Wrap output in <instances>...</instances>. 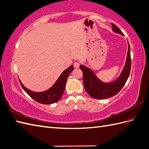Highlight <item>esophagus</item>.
<instances>
[{
	"label": "esophagus",
	"instance_id": "34e87169",
	"mask_svg": "<svg viewBox=\"0 0 149 149\" xmlns=\"http://www.w3.org/2000/svg\"><path fill=\"white\" fill-rule=\"evenodd\" d=\"M80 62H74V67L75 68H78L79 66H80Z\"/></svg>",
	"mask_w": 149,
	"mask_h": 149
}]
</instances>
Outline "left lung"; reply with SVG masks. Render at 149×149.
<instances>
[{"label": "left lung", "instance_id": "1", "mask_svg": "<svg viewBox=\"0 0 149 149\" xmlns=\"http://www.w3.org/2000/svg\"><path fill=\"white\" fill-rule=\"evenodd\" d=\"M113 31L124 35L117 25L111 24ZM131 67L130 47L128 42V52L126 62L120 77L111 83H104L99 79L91 69L84 65H80V68L83 72V81L86 92L92 97L97 100H102L113 96L118 93L127 81L130 74Z\"/></svg>", "mask_w": 149, "mask_h": 149}]
</instances>
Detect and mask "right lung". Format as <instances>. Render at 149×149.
Returning a JSON list of instances; mask_svg holds the SVG:
<instances>
[{
	"label": "right lung",
	"instance_id": "add662e5",
	"mask_svg": "<svg viewBox=\"0 0 149 149\" xmlns=\"http://www.w3.org/2000/svg\"><path fill=\"white\" fill-rule=\"evenodd\" d=\"M73 65H71L70 67L66 69L61 74L54 85L50 88H49L48 90L44 92H36L32 91L26 88L22 84L20 80H19V81L22 87L24 88V90L27 92V94L30 97H31L33 100L38 102H40L41 104H52L57 102L62 96L65 90L66 81H67L68 77L69 74L73 70Z\"/></svg>",
	"mask_w": 149,
	"mask_h": 149
}]
</instances>
